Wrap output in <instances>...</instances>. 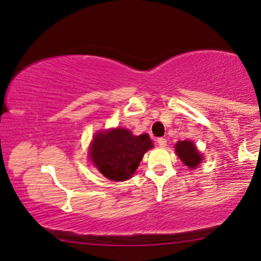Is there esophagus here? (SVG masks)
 <instances>
[{
    "instance_id": "1",
    "label": "esophagus",
    "mask_w": 261,
    "mask_h": 261,
    "mask_svg": "<svg viewBox=\"0 0 261 261\" xmlns=\"http://www.w3.org/2000/svg\"><path fill=\"white\" fill-rule=\"evenodd\" d=\"M158 145L160 146V147H166V145H167V141H166V139H164V138H159L158 140Z\"/></svg>"
}]
</instances>
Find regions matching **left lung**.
I'll return each mask as SVG.
<instances>
[{"instance_id":"1","label":"left lung","mask_w":261,"mask_h":261,"mask_svg":"<svg viewBox=\"0 0 261 261\" xmlns=\"http://www.w3.org/2000/svg\"><path fill=\"white\" fill-rule=\"evenodd\" d=\"M174 148H176V153L179 156V159L189 169H196L203 160V156L198 152L196 145L190 140L178 141Z\"/></svg>"}]
</instances>
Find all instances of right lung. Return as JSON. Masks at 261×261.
<instances>
[{"mask_svg": "<svg viewBox=\"0 0 261 261\" xmlns=\"http://www.w3.org/2000/svg\"><path fill=\"white\" fill-rule=\"evenodd\" d=\"M152 147L148 134L134 135L126 128L99 130L92 139L89 159L108 179L123 181L133 176L142 156Z\"/></svg>", "mask_w": 261, "mask_h": 261, "instance_id": "1", "label": "right lung"}]
</instances>
